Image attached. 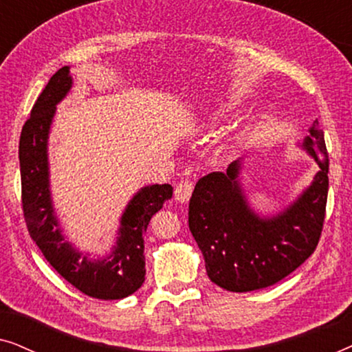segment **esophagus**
I'll use <instances>...</instances> for the list:
<instances>
[{"label":"esophagus","instance_id":"1","mask_svg":"<svg viewBox=\"0 0 352 352\" xmlns=\"http://www.w3.org/2000/svg\"><path fill=\"white\" fill-rule=\"evenodd\" d=\"M192 192H194V182L190 179H181L175 187V197L176 200L181 201V204L189 201Z\"/></svg>","mask_w":352,"mask_h":352}]
</instances>
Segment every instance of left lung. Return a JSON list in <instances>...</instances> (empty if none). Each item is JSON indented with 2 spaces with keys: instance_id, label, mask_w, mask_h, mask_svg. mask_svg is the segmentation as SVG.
Here are the masks:
<instances>
[{
  "instance_id": "left-lung-1",
  "label": "left lung",
  "mask_w": 352,
  "mask_h": 352,
  "mask_svg": "<svg viewBox=\"0 0 352 352\" xmlns=\"http://www.w3.org/2000/svg\"><path fill=\"white\" fill-rule=\"evenodd\" d=\"M305 147L320 171L300 199L274 218H258L248 208L237 181L239 162L195 184L189 201V229L216 285L239 293L271 287L314 253L329 195V153L317 120Z\"/></svg>"
}]
</instances>
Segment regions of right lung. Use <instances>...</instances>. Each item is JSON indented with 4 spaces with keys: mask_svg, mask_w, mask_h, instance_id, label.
I'll return each mask as SVG.
<instances>
[{
    "mask_svg": "<svg viewBox=\"0 0 352 352\" xmlns=\"http://www.w3.org/2000/svg\"><path fill=\"white\" fill-rule=\"evenodd\" d=\"M72 88L69 67L51 76L38 96L19 142L22 181V210L28 234L47 263L85 295L98 300H122L138 290L146 278L144 232L151 218L171 199L170 184L144 187L133 197L122 216L117 247L107 258L91 261L64 240L57 226L47 179V133L56 104Z\"/></svg>",
    "mask_w": 352,
    "mask_h": 352,
    "instance_id": "right-lung-1",
    "label": "right lung"
}]
</instances>
